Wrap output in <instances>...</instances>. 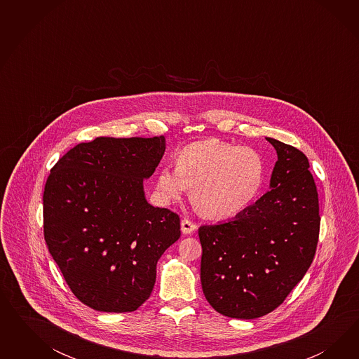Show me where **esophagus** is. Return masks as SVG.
<instances>
[{
    "label": "esophagus",
    "instance_id": "obj_1",
    "mask_svg": "<svg viewBox=\"0 0 359 359\" xmlns=\"http://www.w3.org/2000/svg\"><path fill=\"white\" fill-rule=\"evenodd\" d=\"M180 226H182V233L183 234H191V233H194L195 231L196 228V224H194L192 221H189V219H187V218H184V219H182V222H180Z\"/></svg>",
    "mask_w": 359,
    "mask_h": 359
}]
</instances>
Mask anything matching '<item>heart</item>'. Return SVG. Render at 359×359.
Masks as SVG:
<instances>
[{
	"mask_svg": "<svg viewBox=\"0 0 359 359\" xmlns=\"http://www.w3.org/2000/svg\"><path fill=\"white\" fill-rule=\"evenodd\" d=\"M266 163L259 151L218 138L183 147L176 167L156 174L155 195L164 204L180 200L192 185V200L208 218L225 219L246 210L261 195Z\"/></svg>",
	"mask_w": 359,
	"mask_h": 359,
	"instance_id": "b5f03b06",
	"label": "heart"
}]
</instances>
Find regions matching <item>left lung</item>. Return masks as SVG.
<instances>
[{"label":"left lung","instance_id":"1","mask_svg":"<svg viewBox=\"0 0 359 359\" xmlns=\"http://www.w3.org/2000/svg\"><path fill=\"white\" fill-rule=\"evenodd\" d=\"M266 140L278 155L270 191L233 219L198 229L203 292L231 318H258L282 304L308 271L318 241V196L308 158Z\"/></svg>","mask_w":359,"mask_h":359}]
</instances>
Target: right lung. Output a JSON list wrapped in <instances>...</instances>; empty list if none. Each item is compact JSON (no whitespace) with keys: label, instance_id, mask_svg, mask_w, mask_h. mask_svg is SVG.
Wrapping results in <instances>:
<instances>
[{"label":"right lung","instance_id":"right-lung-1","mask_svg":"<svg viewBox=\"0 0 359 359\" xmlns=\"http://www.w3.org/2000/svg\"><path fill=\"white\" fill-rule=\"evenodd\" d=\"M165 138L98 137L55 164L43 194L44 239L77 299L100 312H133L152 292L156 263L180 238V218L152 207L143 180Z\"/></svg>","mask_w":359,"mask_h":359}]
</instances>
